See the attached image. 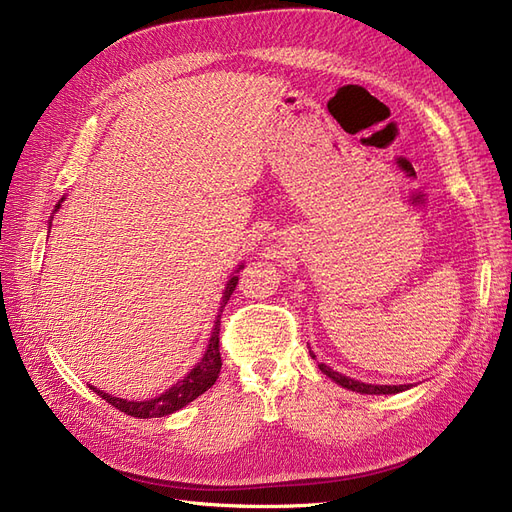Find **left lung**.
<instances>
[{"label":"left lung","instance_id":"obj_1","mask_svg":"<svg viewBox=\"0 0 512 512\" xmlns=\"http://www.w3.org/2000/svg\"><path fill=\"white\" fill-rule=\"evenodd\" d=\"M322 374H327L331 380H335L339 386H344V389H350V391H356V393H365V395H395V393H401L410 389L408 384H399V386H391V384H365V382H359V380H352L348 376H342L339 371H333L331 367H327L324 363L318 365Z\"/></svg>","mask_w":512,"mask_h":512}]
</instances>
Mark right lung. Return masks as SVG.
I'll list each match as a JSON object with an SVG mask.
<instances>
[{
  "mask_svg": "<svg viewBox=\"0 0 512 512\" xmlns=\"http://www.w3.org/2000/svg\"><path fill=\"white\" fill-rule=\"evenodd\" d=\"M61 200H64V198H61ZM57 209H59V205L55 207V211ZM241 267L243 265H239V269ZM237 282H239L237 275L230 277V280H228L224 297H222V307L228 303L232 290L237 288ZM220 312H222V309H220ZM220 318H222L220 314H218V318H215L209 346H207V352L203 354V359L198 361V365L190 371L188 376L179 380L175 386H170L166 393L153 397V399H147V401H128V399L108 395V393L96 389V386H89V389H94V393H98L102 399H106L108 404L115 406L117 410L126 412L130 416H136V418H160V416H166V414H173V412L181 410L183 406H188L190 401H194L196 397L203 395L207 389H211L215 380H218V376H220V369H222Z\"/></svg>",
  "mask_w": 512,
  "mask_h": 512,
  "instance_id": "1",
  "label": "right lung"
}]
</instances>
